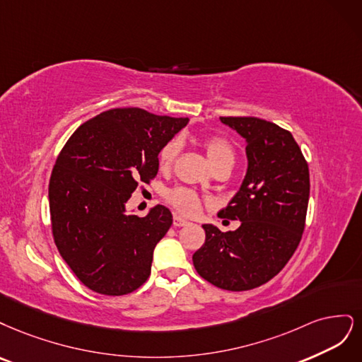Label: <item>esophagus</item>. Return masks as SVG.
<instances>
[{"instance_id": "1", "label": "esophagus", "mask_w": 362, "mask_h": 362, "mask_svg": "<svg viewBox=\"0 0 362 362\" xmlns=\"http://www.w3.org/2000/svg\"><path fill=\"white\" fill-rule=\"evenodd\" d=\"M189 223L186 219H183L182 216H179V215H174V218H173V226L174 227H185V226H188Z\"/></svg>"}]
</instances>
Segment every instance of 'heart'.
<instances>
[{
	"mask_svg": "<svg viewBox=\"0 0 362 362\" xmlns=\"http://www.w3.org/2000/svg\"><path fill=\"white\" fill-rule=\"evenodd\" d=\"M203 147L209 160L212 162L215 170L219 168H231L236 162V150L226 136L221 135H209L203 139ZM180 151V143L179 139H170L168 143L162 146L158 155V164L162 171H168L174 160H176ZM165 200L176 209L177 212L183 215H194L202 207V198L195 191L189 188H183V186H177L167 191Z\"/></svg>",
	"mask_w": 362,
	"mask_h": 362,
	"instance_id": "heart-1",
	"label": "heart"
}]
</instances>
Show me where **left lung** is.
<instances>
[{
  "mask_svg": "<svg viewBox=\"0 0 362 362\" xmlns=\"http://www.w3.org/2000/svg\"><path fill=\"white\" fill-rule=\"evenodd\" d=\"M247 139L248 170L221 218L240 221L223 233L204 224L206 240L195 251V271L231 291L272 279L296 251L305 228L310 171L293 135L259 117H221Z\"/></svg>",
  "mask_w": 362,
  "mask_h": 362,
  "instance_id": "obj_1",
  "label": "left lung"
}]
</instances>
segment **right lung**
<instances>
[{"label":"right lung","mask_w":362,"mask_h":362,"mask_svg":"<svg viewBox=\"0 0 362 362\" xmlns=\"http://www.w3.org/2000/svg\"><path fill=\"white\" fill-rule=\"evenodd\" d=\"M188 123L141 108H114L67 139L49 179L52 236L63 260L90 290L122 296L150 275L153 250L173 224L158 204L147 216L126 214L139 183L156 177L159 150Z\"/></svg>","instance_id":"right-lung-1"}]
</instances>
